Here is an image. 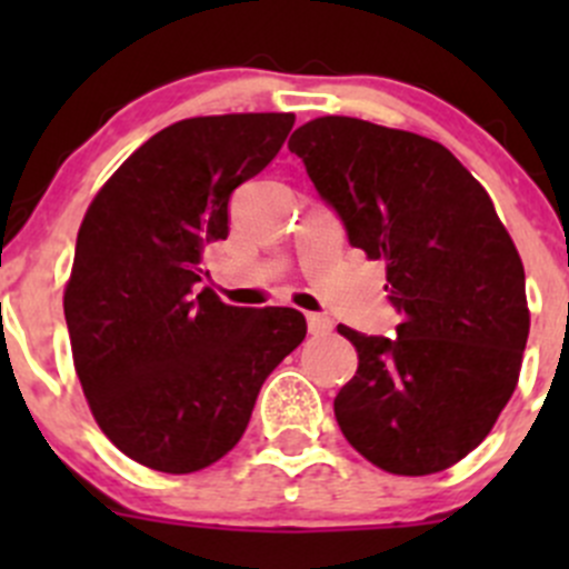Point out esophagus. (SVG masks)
<instances>
[{
	"label": "esophagus",
	"mask_w": 569,
	"mask_h": 569,
	"mask_svg": "<svg viewBox=\"0 0 569 569\" xmlns=\"http://www.w3.org/2000/svg\"><path fill=\"white\" fill-rule=\"evenodd\" d=\"M332 330V321L327 317H321V313H308V332H311L313 338H321V336H330Z\"/></svg>",
	"instance_id": "1"
}]
</instances>
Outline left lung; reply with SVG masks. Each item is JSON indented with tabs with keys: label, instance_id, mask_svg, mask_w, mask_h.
<instances>
[{
	"label": "left lung",
	"instance_id": "8db88e82",
	"mask_svg": "<svg viewBox=\"0 0 569 569\" xmlns=\"http://www.w3.org/2000/svg\"><path fill=\"white\" fill-rule=\"evenodd\" d=\"M289 151L347 228L386 258L396 336L338 325L358 371L336 396L343 438L377 468L427 476L476 449L518 386L526 272L490 194L429 137L327 114Z\"/></svg>",
	"mask_w": 569,
	"mask_h": 569
}]
</instances>
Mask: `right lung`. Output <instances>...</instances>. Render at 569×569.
Returning a JSON list of instances; mask_svg holds the SVG:
<instances>
[{"label": "right lung", "mask_w": 569, "mask_h": 569, "mask_svg": "<svg viewBox=\"0 0 569 569\" xmlns=\"http://www.w3.org/2000/svg\"><path fill=\"white\" fill-rule=\"evenodd\" d=\"M291 126V112L178 120L84 214L62 297L73 366L101 432L146 468L192 473L226 457L263 380L306 338L295 308H237L198 289L233 189L278 157Z\"/></svg>", "instance_id": "right-lung-1"}]
</instances>
